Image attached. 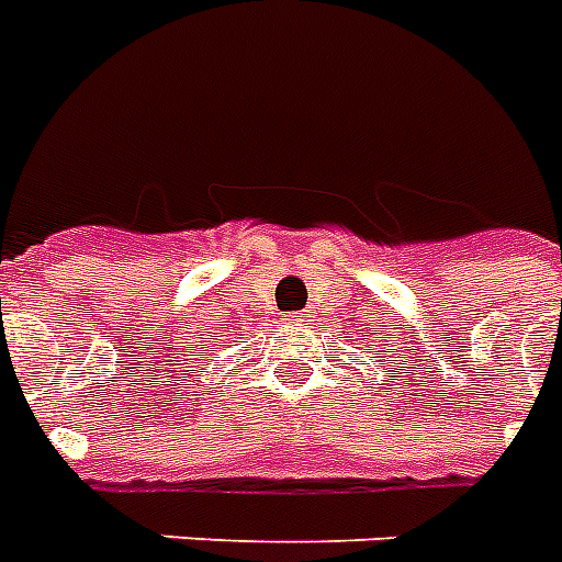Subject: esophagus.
Masks as SVG:
<instances>
[{"mask_svg":"<svg viewBox=\"0 0 562 562\" xmlns=\"http://www.w3.org/2000/svg\"><path fill=\"white\" fill-rule=\"evenodd\" d=\"M291 321H294V323H303V321H305V314H300V312L291 314Z\"/></svg>","mask_w":562,"mask_h":562,"instance_id":"obj_1","label":"esophagus"}]
</instances>
